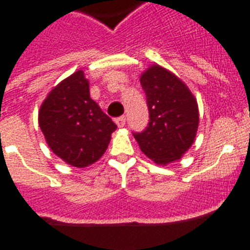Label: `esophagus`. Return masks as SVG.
<instances>
[{"label": "esophagus", "mask_w": 250, "mask_h": 250, "mask_svg": "<svg viewBox=\"0 0 250 250\" xmlns=\"http://www.w3.org/2000/svg\"><path fill=\"white\" fill-rule=\"evenodd\" d=\"M115 123H116L119 127H124L125 126V123H126V119L124 118V116H120V118L115 119Z\"/></svg>", "instance_id": "34e87169"}]
</instances>
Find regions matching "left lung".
I'll list each match as a JSON object with an SVG mask.
<instances>
[{
	"label": "left lung",
	"mask_w": 250,
	"mask_h": 250,
	"mask_svg": "<svg viewBox=\"0 0 250 250\" xmlns=\"http://www.w3.org/2000/svg\"><path fill=\"white\" fill-rule=\"evenodd\" d=\"M140 83L150 120L146 129L135 132L134 138L155 164L180 160L193 145L199 126L196 99L175 74L158 63L141 74Z\"/></svg>",
	"instance_id": "left-lung-1"
}]
</instances>
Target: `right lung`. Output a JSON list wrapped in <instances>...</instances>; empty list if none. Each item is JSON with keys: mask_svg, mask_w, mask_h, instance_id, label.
<instances>
[{"mask_svg": "<svg viewBox=\"0 0 250 250\" xmlns=\"http://www.w3.org/2000/svg\"><path fill=\"white\" fill-rule=\"evenodd\" d=\"M39 125L54 154L75 167L98 161L118 127L90 98L89 80L83 70L48 92L40 107Z\"/></svg>", "mask_w": 250, "mask_h": 250, "instance_id": "add662e5", "label": "right lung"}]
</instances>
